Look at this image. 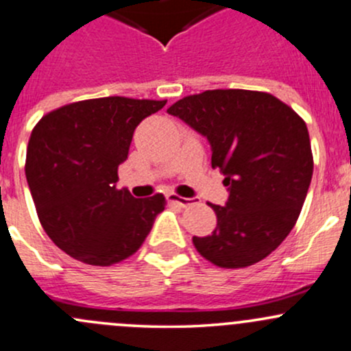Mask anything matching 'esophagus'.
<instances>
[{
	"instance_id": "1",
	"label": "esophagus",
	"mask_w": 351,
	"mask_h": 351,
	"mask_svg": "<svg viewBox=\"0 0 351 351\" xmlns=\"http://www.w3.org/2000/svg\"><path fill=\"white\" fill-rule=\"evenodd\" d=\"M167 201L169 202H174V204H179L180 208H187V206L194 204V199H191V197H182V196H177L176 193H169L167 194Z\"/></svg>"
}]
</instances>
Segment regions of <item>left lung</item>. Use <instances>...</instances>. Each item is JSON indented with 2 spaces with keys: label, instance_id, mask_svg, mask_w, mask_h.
Here are the masks:
<instances>
[{
  "label": "left lung",
  "instance_id": "1",
  "mask_svg": "<svg viewBox=\"0 0 351 351\" xmlns=\"http://www.w3.org/2000/svg\"><path fill=\"white\" fill-rule=\"evenodd\" d=\"M167 113L208 138L213 169L230 191L226 206L211 204L218 223L193 238L196 250L221 269L272 254L294 228L313 177L304 120L276 96L247 89L186 96Z\"/></svg>",
  "mask_w": 351,
  "mask_h": 351
}]
</instances>
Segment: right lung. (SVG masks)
I'll return each instance as SVG.
<instances>
[{
	"mask_svg": "<svg viewBox=\"0 0 351 351\" xmlns=\"http://www.w3.org/2000/svg\"><path fill=\"white\" fill-rule=\"evenodd\" d=\"M167 101L110 96L50 111L27 150L28 187L50 240L89 265L108 267L135 254L164 211V194L136 199L117 189L133 132Z\"/></svg>",
	"mask_w": 351,
	"mask_h": 351,
	"instance_id": "add662e5",
	"label": "right lung"
}]
</instances>
